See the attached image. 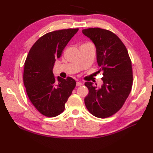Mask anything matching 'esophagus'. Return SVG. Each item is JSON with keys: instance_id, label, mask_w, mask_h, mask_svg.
<instances>
[{"instance_id": "esophagus-1", "label": "esophagus", "mask_w": 153, "mask_h": 153, "mask_svg": "<svg viewBox=\"0 0 153 153\" xmlns=\"http://www.w3.org/2000/svg\"><path fill=\"white\" fill-rule=\"evenodd\" d=\"M82 85V82H77V83H76V86L77 87H78V86H81Z\"/></svg>"}]
</instances>
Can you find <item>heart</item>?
Here are the masks:
<instances>
[{"mask_svg":"<svg viewBox=\"0 0 153 153\" xmlns=\"http://www.w3.org/2000/svg\"><path fill=\"white\" fill-rule=\"evenodd\" d=\"M85 44H89V43H85Z\"/></svg>","mask_w":153,"mask_h":153,"instance_id":"heart-1","label":"heart"}]
</instances>
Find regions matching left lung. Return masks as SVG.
<instances>
[{
	"label": "left lung",
	"instance_id": "8db88e82",
	"mask_svg": "<svg viewBox=\"0 0 153 153\" xmlns=\"http://www.w3.org/2000/svg\"><path fill=\"white\" fill-rule=\"evenodd\" d=\"M82 33L95 44L98 71H102L103 75L100 88L91 82L85 83L89 89L84 99L85 106L97 118H108L122 108L131 92V62L126 46L112 32L95 27L83 30Z\"/></svg>",
	"mask_w": 153,
	"mask_h": 153
}]
</instances>
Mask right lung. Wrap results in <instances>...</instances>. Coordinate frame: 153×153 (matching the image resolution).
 Wrapping results in <instances>:
<instances>
[{
    "instance_id": "add662e5",
    "label": "right lung",
    "mask_w": 153,
    "mask_h": 153,
    "mask_svg": "<svg viewBox=\"0 0 153 153\" xmlns=\"http://www.w3.org/2000/svg\"><path fill=\"white\" fill-rule=\"evenodd\" d=\"M78 28L49 32L35 42L24 64V83L30 101L42 114L55 117L65 108V104L75 88L76 82L68 77H54L53 70Z\"/></svg>"
}]
</instances>
